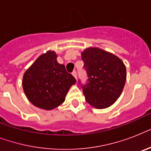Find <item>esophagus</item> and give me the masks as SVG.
Wrapping results in <instances>:
<instances>
[{
  "label": "esophagus",
  "instance_id": "obj_1",
  "mask_svg": "<svg viewBox=\"0 0 151 151\" xmlns=\"http://www.w3.org/2000/svg\"><path fill=\"white\" fill-rule=\"evenodd\" d=\"M72 75H73V77L75 78L76 80H77V72H76L75 70H73V72H72Z\"/></svg>",
  "mask_w": 151,
  "mask_h": 151
}]
</instances>
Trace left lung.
<instances>
[{
  "instance_id": "8db88e82",
  "label": "left lung",
  "mask_w": 151,
  "mask_h": 151,
  "mask_svg": "<svg viewBox=\"0 0 151 151\" xmlns=\"http://www.w3.org/2000/svg\"><path fill=\"white\" fill-rule=\"evenodd\" d=\"M88 82L83 86L85 99L96 109H105L117 101L126 81V67L117 55L90 47L81 52Z\"/></svg>"
}]
</instances>
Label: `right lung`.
I'll return each instance as SVG.
<instances>
[{"mask_svg":"<svg viewBox=\"0 0 151 151\" xmlns=\"http://www.w3.org/2000/svg\"><path fill=\"white\" fill-rule=\"evenodd\" d=\"M54 51L41 54L23 74L22 88L28 100L43 110L55 109L65 101L69 89L76 83L63 64L57 62Z\"/></svg>","mask_w":151,"mask_h":151,"instance_id":"1","label":"right lung"}]
</instances>
